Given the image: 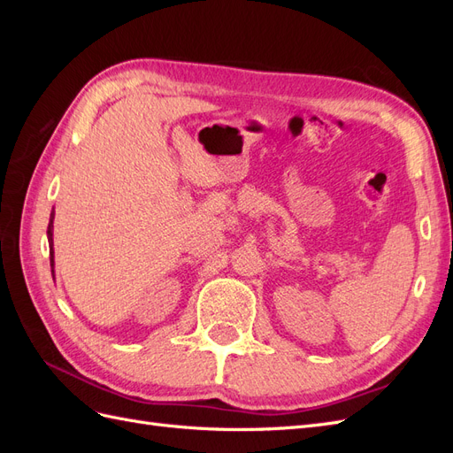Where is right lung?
Returning <instances> with one entry per match:
<instances>
[{
    "instance_id": "right-lung-1",
    "label": "right lung",
    "mask_w": 453,
    "mask_h": 453,
    "mask_svg": "<svg viewBox=\"0 0 453 453\" xmlns=\"http://www.w3.org/2000/svg\"><path fill=\"white\" fill-rule=\"evenodd\" d=\"M52 219H54V210L50 213V221H49V226H47V238H49V250H50V266L54 263V258H52L54 257V250H52Z\"/></svg>"
}]
</instances>
